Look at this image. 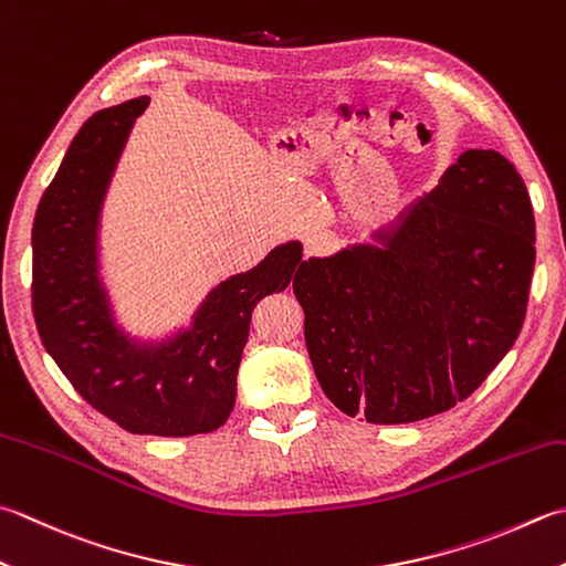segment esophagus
<instances>
[{
	"label": "esophagus",
	"instance_id": "34e87169",
	"mask_svg": "<svg viewBox=\"0 0 566 566\" xmlns=\"http://www.w3.org/2000/svg\"><path fill=\"white\" fill-rule=\"evenodd\" d=\"M331 248H334V235H328V232H314L304 242V254L306 258H318V254H326Z\"/></svg>",
	"mask_w": 566,
	"mask_h": 566
}]
</instances>
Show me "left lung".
<instances>
[{
  "label": "left lung",
  "mask_w": 566,
  "mask_h": 566,
  "mask_svg": "<svg viewBox=\"0 0 566 566\" xmlns=\"http://www.w3.org/2000/svg\"><path fill=\"white\" fill-rule=\"evenodd\" d=\"M533 268L525 181L503 154L463 151L373 245L298 268L294 294L321 390L370 424L457 407L513 348Z\"/></svg>",
  "instance_id": "left-lung-1"
}]
</instances>
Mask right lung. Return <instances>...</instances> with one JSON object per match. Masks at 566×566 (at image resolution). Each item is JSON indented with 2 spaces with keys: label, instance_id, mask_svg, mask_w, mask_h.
Here are the masks:
<instances>
[{
  "label": "right lung",
  "instance_id": "1",
  "mask_svg": "<svg viewBox=\"0 0 566 566\" xmlns=\"http://www.w3.org/2000/svg\"><path fill=\"white\" fill-rule=\"evenodd\" d=\"M147 105L142 95L99 109L71 142L33 218L31 308L43 348L99 415L132 434H206L235 405L252 308L286 290L302 268V242L274 248L258 268L220 282L193 326L171 340H129L99 282L97 223L119 151Z\"/></svg>",
  "mask_w": 566,
  "mask_h": 566
}]
</instances>
